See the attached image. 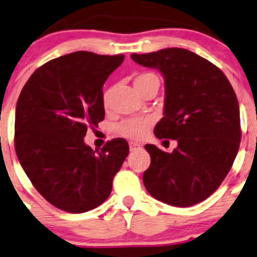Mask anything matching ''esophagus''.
<instances>
[{
  "label": "esophagus",
  "instance_id": "1",
  "mask_svg": "<svg viewBox=\"0 0 257 257\" xmlns=\"http://www.w3.org/2000/svg\"><path fill=\"white\" fill-rule=\"evenodd\" d=\"M129 149H131V151H136V150H139V149H140V145L138 144V143L131 142V143H129Z\"/></svg>",
  "mask_w": 257,
  "mask_h": 257
}]
</instances>
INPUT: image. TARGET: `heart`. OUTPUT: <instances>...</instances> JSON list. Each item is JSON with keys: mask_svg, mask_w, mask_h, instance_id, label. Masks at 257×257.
<instances>
[{"mask_svg": "<svg viewBox=\"0 0 257 257\" xmlns=\"http://www.w3.org/2000/svg\"><path fill=\"white\" fill-rule=\"evenodd\" d=\"M153 82H159L158 76L153 72H140L134 79V86H136L138 92L147 87L148 85ZM113 87H108L102 93V103L103 106L108 108L110 103V98H112ZM151 125L150 119H140V118H132V119H126L121 121L120 124L117 125V133L119 136L128 138L132 140H140L147 136L148 131H149Z\"/></svg>", "mask_w": 257, "mask_h": 257, "instance_id": "heart-1", "label": "heart"}]
</instances>
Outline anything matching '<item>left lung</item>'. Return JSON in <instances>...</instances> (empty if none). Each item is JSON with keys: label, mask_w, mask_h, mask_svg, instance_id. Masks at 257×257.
I'll return each mask as SVG.
<instances>
[{"label": "left lung", "mask_w": 257, "mask_h": 257, "mask_svg": "<svg viewBox=\"0 0 257 257\" xmlns=\"http://www.w3.org/2000/svg\"><path fill=\"white\" fill-rule=\"evenodd\" d=\"M131 58L163 74L164 117L154 133L177 140L172 153L145 145L151 158L143 175L145 188L170 206L199 203L219 187L236 158L241 139L236 94L220 69L190 50L166 48Z\"/></svg>", "instance_id": "1"}]
</instances>
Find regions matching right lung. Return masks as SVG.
Instances as JSON below:
<instances>
[{
  "label": "right lung",
  "instance_id": "1",
  "mask_svg": "<svg viewBox=\"0 0 257 257\" xmlns=\"http://www.w3.org/2000/svg\"><path fill=\"white\" fill-rule=\"evenodd\" d=\"M124 55L75 51L33 72L16 106L15 148L37 191L69 213L103 203L129 153L124 139L101 151L83 142L87 126L103 120L102 87Z\"/></svg>",
  "mask_w": 257,
  "mask_h": 257
}]
</instances>
